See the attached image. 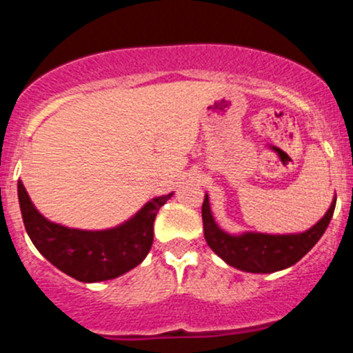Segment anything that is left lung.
Returning <instances> with one entry per match:
<instances>
[{
    "label": "left lung",
    "mask_w": 353,
    "mask_h": 353,
    "mask_svg": "<svg viewBox=\"0 0 353 353\" xmlns=\"http://www.w3.org/2000/svg\"><path fill=\"white\" fill-rule=\"evenodd\" d=\"M334 204H336V195L326 214L312 228L302 233L271 235V233L243 232L233 235L219 228L218 223L214 221L209 205V195L205 194L202 204L204 239L216 256L236 270L261 274L274 273L294 266L316 245L333 218Z\"/></svg>",
    "instance_id": "8db88e82"
}]
</instances>
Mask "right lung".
<instances>
[{
  "label": "right lung",
  "mask_w": 353,
  "mask_h": 353,
  "mask_svg": "<svg viewBox=\"0 0 353 353\" xmlns=\"http://www.w3.org/2000/svg\"><path fill=\"white\" fill-rule=\"evenodd\" d=\"M173 192L145 202L130 219L108 230H79L44 218L19 180L23 225L36 249L53 266L83 283L113 280L145 259L154 239V219Z\"/></svg>",
  "instance_id": "obj_1"
}]
</instances>
